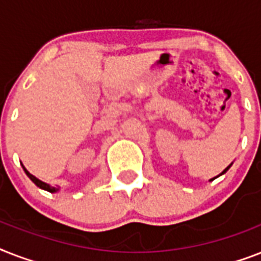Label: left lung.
Instances as JSON below:
<instances>
[{
	"mask_svg": "<svg viewBox=\"0 0 261 261\" xmlns=\"http://www.w3.org/2000/svg\"><path fill=\"white\" fill-rule=\"evenodd\" d=\"M229 168H230V165H229V167H227V168H226V169H225V171H223V172H222V173H221V174H223V173H225V172H226V171H227V169H229ZM217 177H218V176H217ZM214 178H215V177H214ZM214 178H211V180H214Z\"/></svg>",
	"mask_w": 261,
	"mask_h": 261,
	"instance_id": "8db88e82",
	"label": "left lung"
}]
</instances>
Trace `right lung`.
<instances>
[{"mask_svg":"<svg viewBox=\"0 0 261 261\" xmlns=\"http://www.w3.org/2000/svg\"><path fill=\"white\" fill-rule=\"evenodd\" d=\"M22 168H24V167H22ZM24 172H25L27 176H28V177H30L31 180H32V181H34L35 184L39 187V188H42V190H44V191H48V192H57V191H58V188H55V187H51L50 184H47V182L42 181V180H39L38 177H35L34 174H31L30 172L27 171L25 168H24Z\"/></svg>","mask_w":261,"mask_h":261,"instance_id":"add662e5","label":"right lung"}]
</instances>
